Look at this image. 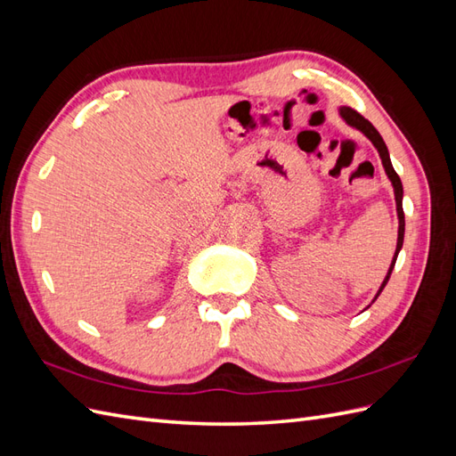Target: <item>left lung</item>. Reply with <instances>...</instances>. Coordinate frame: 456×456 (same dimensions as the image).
<instances>
[{"label":"left lung","mask_w":456,"mask_h":456,"mask_svg":"<svg viewBox=\"0 0 456 456\" xmlns=\"http://www.w3.org/2000/svg\"><path fill=\"white\" fill-rule=\"evenodd\" d=\"M339 117H341V119H343L348 126L356 128V131H360L362 134H364V136L370 140V142H371L373 146H376L378 154H379V158H381V166H383V169H385V175H387V177H389V181H391V184H393V192H395L396 217H399V237H396V248H395V254H393V260H391V265H389V270H387V275H385L381 287L378 289L376 297H373V300H371V302H376L378 297L381 295V290L385 289V285H387L389 277H391V272H393V267H395V262H396V256H399V252H401V248H403V240H404L403 183H401L399 175H396V171L393 169V163H391V158H389V150H387V146H385L381 134L376 131V126H373L368 119H364V117H362L360 113H356L354 110H350V108H346V106H341V108H339ZM368 308H370V305H368ZM364 310H366V308H364Z\"/></svg>","instance_id":"obj_1"}]
</instances>
